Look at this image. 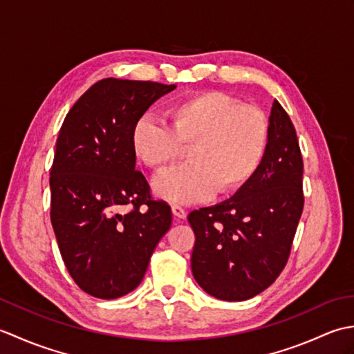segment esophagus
<instances>
[{"label":"esophagus","instance_id":"1","mask_svg":"<svg viewBox=\"0 0 354 354\" xmlns=\"http://www.w3.org/2000/svg\"><path fill=\"white\" fill-rule=\"evenodd\" d=\"M171 213L173 216L176 217V219H185L187 217V212L181 207V205H171Z\"/></svg>","mask_w":354,"mask_h":354}]
</instances>
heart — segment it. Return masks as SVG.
I'll return each instance as SVG.
<instances>
[{
	"mask_svg": "<svg viewBox=\"0 0 354 354\" xmlns=\"http://www.w3.org/2000/svg\"><path fill=\"white\" fill-rule=\"evenodd\" d=\"M167 126L140 117L131 131L137 160L162 173L183 158L184 167L153 183V190L171 202L192 204L234 194L257 175L269 146L270 124L265 112L221 91H204L178 100L165 111Z\"/></svg>",
	"mask_w": 354,
	"mask_h": 354,
	"instance_id": "heart-1",
	"label": "heart"
}]
</instances>
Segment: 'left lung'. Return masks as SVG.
I'll use <instances>...</instances> for the list:
<instances>
[{"label":"left lung","instance_id":"1","mask_svg":"<svg viewBox=\"0 0 354 354\" xmlns=\"http://www.w3.org/2000/svg\"><path fill=\"white\" fill-rule=\"evenodd\" d=\"M257 175L222 204L194 209L192 272L209 295L243 301L281 274L303 213V156L295 127L277 100Z\"/></svg>","mask_w":354,"mask_h":354}]
</instances>
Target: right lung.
Instances as JSON below:
<instances>
[{"label": "right lung", "mask_w": 354, "mask_h": 354, "mask_svg": "<svg viewBox=\"0 0 354 354\" xmlns=\"http://www.w3.org/2000/svg\"><path fill=\"white\" fill-rule=\"evenodd\" d=\"M175 85L103 79L66 114L50 170L51 225L79 288L102 299L132 292L171 209L153 201L131 147L133 123Z\"/></svg>", "instance_id": "1"}]
</instances>
